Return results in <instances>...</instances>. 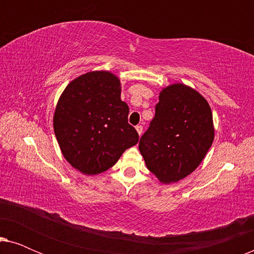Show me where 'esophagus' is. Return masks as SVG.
Instances as JSON below:
<instances>
[{"label":"esophagus","mask_w":254,"mask_h":254,"mask_svg":"<svg viewBox=\"0 0 254 254\" xmlns=\"http://www.w3.org/2000/svg\"><path fill=\"white\" fill-rule=\"evenodd\" d=\"M135 128H136V130H137L138 135H140V136H141V135H142V131H143V127H142V126H140V125H138V126H136Z\"/></svg>","instance_id":"1"}]
</instances>
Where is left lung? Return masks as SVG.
I'll list each match as a JSON object with an SVG mask.
<instances>
[{"label": "left lung", "mask_w": 254, "mask_h": 254, "mask_svg": "<svg viewBox=\"0 0 254 254\" xmlns=\"http://www.w3.org/2000/svg\"><path fill=\"white\" fill-rule=\"evenodd\" d=\"M138 149L148 170L163 184H175L203 161L214 141V123L204 97L183 83L165 86Z\"/></svg>", "instance_id": "left-lung-1"}]
</instances>
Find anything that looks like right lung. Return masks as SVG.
I'll return each mask as SVG.
<instances>
[{"label":"right lung","instance_id":"1","mask_svg":"<svg viewBox=\"0 0 254 254\" xmlns=\"http://www.w3.org/2000/svg\"><path fill=\"white\" fill-rule=\"evenodd\" d=\"M129 107L121 100L118 76L106 70L83 74L65 86L54 111L53 127L62 155L86 176L116 164L138 142L128 124Z\"/></svg>","mask_w":254,"mask_h":254}]
</instances>
